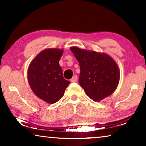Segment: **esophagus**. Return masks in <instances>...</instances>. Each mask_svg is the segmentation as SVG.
<instances>
[{
	"label": "esophagus",
	"mask_w": 146,
	"mask_h": 146,
	"mask_svg": "<svg viewBox=\"0 0 146 146\" xmlns=\"http://www.w3.org/2000/svg\"><path fill=\"white\" fill-rule=\"evenodd\" d=\"M77 80H78V77L76 75H74L70 79V82H77Z\"/></svg>",
	"instance_id": "obj_1"
}]
</instances>
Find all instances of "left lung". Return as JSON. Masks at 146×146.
<instances>
[{
	"label": "left lung",
	"mask_w": 146,
	"mask_h": 146,
	"mask_svg": "<svg viewBox=\"0 0 146 146\" xmlns=\"http://www.w3.org/2000/svg\"><path fill=\"white\" fill-rule=\"evenodd\" d=\"M70 50L79 62V83L88 96L100 102L110 96L117 88L120 77L114 60L106 53L76 46Z\"/></svg>",
	"instance_id": "left-lung-1"
}]
</instances>
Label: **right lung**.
Returning <instances> with one entry per match:
<instances>
[{
    "mask_svg": "<svg viewBox=\"0 0 146 146\" xmlns=\"http://www.w3.org/2000/svg\"><path fill=\"white\" fill-rule=\"evenodd\" d=\"M63 49L48 48L40 52L30 64L28 80L39 98L54 104L62 98L70 82L64 78L59 60Z\"/></svg>",
    "mask_w": 146,
    "mask_h": 146,
    "instance_id": "1",
    "label": "right lung"
}]
</instances>
